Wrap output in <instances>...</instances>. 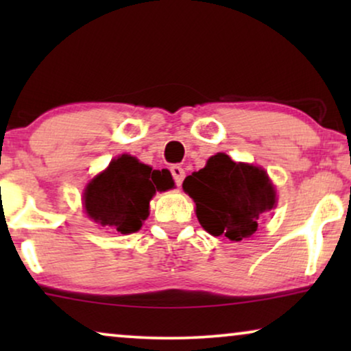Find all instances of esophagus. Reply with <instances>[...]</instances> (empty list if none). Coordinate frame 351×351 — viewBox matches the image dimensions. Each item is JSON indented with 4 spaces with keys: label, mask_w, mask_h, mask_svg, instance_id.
<instances>
[{
    "label": "esophagus",
    "mask_w": 351,
    "mask_h": 351,
    "mask_svg": "<svg viewBox=\"0 0 351 351\" xmlns=\"http://www.w3.org/2000/svg\"><path fill=\"white\" fill-rule=\"evenodd\" d=\"M171 174H172V177H174L176 185L180 186L182 182H184V179H185V171L182 169L180 166H172L171 167Z\"/></svg>",
    "instance_id": "obj_1"
}]
</instances>
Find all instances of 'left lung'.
Wrapping results in <instances>:
<instances>
[{
  "label": "left lung",
  "mask_w": 351,
  "mask_h": 351,
  "mask_svg": "<svg viewBox=\"0 0 351 351\" xmlns=\"http://www.w3.org/2000/svg\"><path fill=\"white\" fill-rule=\"evenodd\" d=\"M182 186L195 201L201 227L230 241L256 233L261 215L276 206V191L267 171L234 162L225 153L210 156L203 169L186 177Z\"/></svg>",
  "instance_id": "1"
}]
</instances>
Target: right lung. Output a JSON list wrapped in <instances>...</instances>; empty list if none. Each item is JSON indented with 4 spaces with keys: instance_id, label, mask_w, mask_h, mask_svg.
<instances>
[{
    "instance_id": "1",
    "label": "right lung",
    "mask_w": 351,
    "mask_h": 351,
    "mask_svg": "<svg viewBox=\"0 0 351 351\" xmlns=\"http://www.w3.org/2000/svg\"><path fill=\"white\" fill-rule=\"evenodd\" d=\"M172 186L169 171H152L137 158L121 155L86 186V214L95 223L121 234L136 233L150 214L153 195Z\"/></svg>"
}]
</instances>
